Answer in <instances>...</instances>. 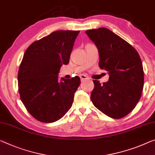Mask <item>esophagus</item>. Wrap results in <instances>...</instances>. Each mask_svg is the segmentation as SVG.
Returning <instances> with one entry per match:
<instances>
[{
  "mask_svg": "<svg viewBox=\"0 0 155 155\" xmlns=\"http://www.w3.org/2000/svg\"><path fill=\"white\" fill-rule=\"evenodd\" d=\"M80 80H81V81H82V82H83V81H84V80H89V78H88L87 76L85 75H80Z\"/></svg>",
  "mask_w": 155,
  "mask_h": 155,
  "instance_id": "obj_1",
  "label": "esophagus"
}]
</instances>
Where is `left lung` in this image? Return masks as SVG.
<instances>
[{
  "mask_svg": "<svg viewBox=\"0 0 155 155\" xmlns=\"http://www.w3.org/2000/svg\"><path fill=\"white\" fill-rule=\"evenodd\" d=\"M85 33L98 49L100 68L109 75V81L103 84L93 81V104L109 117H124L134 109L141 96L144 73L141 58L132 45L107 28Z\"/></svg>",
  "mask_w": 155,
  "mask_h": 155,
  "instance_id": "1",
  "label": "left lung"
}]
</instances>
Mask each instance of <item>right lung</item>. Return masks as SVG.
<instances>
[{
    "label": "right lung",
    "instance_id": "1",
    "mask_svg": "<svg viewBox=\"0 0 155 155\" xmlns=\"http://www.w3.org/2000/svg\"><path fill=\"white\" fill-rule=\"evenodd\" d=\"M79 32L55 31L33 42L25 52L18 73V92L26 109L37 120L55 122L72 106L80 78L59 82L58 74L61 66L69 62Z\"/></svg>",
    "mask_w": 155,
    "mask_h": 155
}]
</instances>
